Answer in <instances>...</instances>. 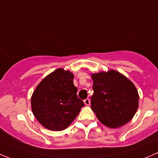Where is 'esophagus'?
Masks as SVG:
<instances>
[{"instance_id": "34e87169", "label": "esophagus", "mask_w": 158, "mask_h": 158, "mask_svg": "<svg viewBox=\"0 0 158 158\" xmlns=\"http://www.w3.org/2000/svg\"><path fill=\"white\" fill-rule=\"evenodd\" d=\"M84 104H86V106H89L90 104V100L88 99V98L86 100H84Z\"/></svg>"}]
</instances>
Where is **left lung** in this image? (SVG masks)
<instances>
[{
    "instance_id": "1",
    "label": "left lung",
    "mask_w": 158,
    "mask_h": 158,
    "mask_svg": "<svg viewBox=\"0 0 158 158\" xmlns=\"http://www.w3.org/2000/svg\"><path fill=\"white\" fill-rule=\"evenodd\" d=\"M94 94L91 109L100 122L109 128H118L133 118L139 95L130 80L114 70L92 75Z\"/></svg>"
}]
</instances>
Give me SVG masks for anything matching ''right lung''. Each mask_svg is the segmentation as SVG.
<instances>
[{
	"label": "right lung",
	"mask_w": 158,
	"mask_h": 158,
	"mask_svg": "<svg viewBox=\"0 0 158 158\" xmlns=\"http://www.w3.org/2000/svg\"><path fill=\"white\" fill-rule=\"evenodd\" d=\"M73 79L72 72L58 69L46 76L32 94V113L48 129H65L84 106L76 94L77 88L73 84Z\"/></svg>",
	"instance_id": "1"
}]
</instances>
